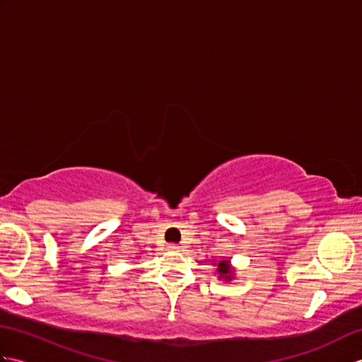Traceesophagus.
Returning <instances> with one entry per match:
<instances>
[{
	"label": "esophagus",
	"instance_id": "1",
	"mask_svg": "<svg viewBox=\"0 0 362 362\" xmlns=\"http://www.w3.org/2000/svg\"><path fill=\"white\" fill-rule=\"evenodd\" d=\"M168 250L177 252V250H180V245H179V244H169V245H168Z\"/></svg>",
	"mask_w": 362,
	"mask_h": 362
}]
</instances>
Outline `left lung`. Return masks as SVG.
Listing matches in <instances>:
<instances>
[{
	"label": "left lung",
	"instance_id": "obj_1",
	"mask_svg": "<svg viewBox=\"0 0 362 362\" xmlns=\"http://www.w3.org/2000/svg\"><path fill=\"white\" fill-rule=\"evenodd\" d=\"M213 263H214V261H213ZM214 264H216V274H218L219 280L232 281L235 279V269L232 267V264H230L228 259H221Z\"/></svg>",
	"mask_w": 362,
	"mask_h": 362
}]
</instances>
